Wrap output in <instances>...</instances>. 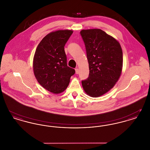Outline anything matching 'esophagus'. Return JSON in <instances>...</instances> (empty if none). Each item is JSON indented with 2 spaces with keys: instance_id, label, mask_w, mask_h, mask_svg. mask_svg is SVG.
Returning a JSON list of instances; mask_svg holds the SVG:
<instances>
[{
  "instance_id": "esophagus-1",
  "label": "esophagus",
  "mask_w": 150,
  "mask_h": 150,
  "mask_svg": "<svg viewBox=\"0 0 150 150\" xmlns=\"http://www.w3.org/2000/svg\"><path fill=\"white\" fill-rule=\"evenodd\" d=\"M75 73L76 74H78L79 73V69H78V68L75 69Z\"/></svg>"
}]
</instances>
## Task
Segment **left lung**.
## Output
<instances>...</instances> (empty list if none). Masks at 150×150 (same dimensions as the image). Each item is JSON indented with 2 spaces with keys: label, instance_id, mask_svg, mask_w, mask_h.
Here are the masks:
<instances>
[{
  "label": "left lung",
  "instance_id": "8db88e82",
  "mask_svg": "<svg viewBox=\"0 0 150 150\" xmlns=\"http://www.w3.org/2000/svg\"><path fill=\"white\" fill-rule=\"evenodd\" d=\"M86 46L89 74L81 81L88 95L100 97L114 86L121 75L122 51L114 38L98 29L80 31Z\"/></svg>",
  "mask_w": 150,
  "mask_h": 150
}]
</instances>
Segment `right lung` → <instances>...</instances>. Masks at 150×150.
<instances>
[{"instance_id": "add662e5", "label": "right lung", "mask_w": 150, "mask_h": 150, "mask_svg": "<svg viewBox=\"0 0 150 150\" xmlns=\"http://www.w3.org/2000/svg\"><path fill=\"white\" fill-rule=\"evenodd\" d=\"M73 31L62 30L52 32L38 44L33 59V70L38 83L55 94L62 93L69 86L75 71L67 66L65 44Z\"/></svg>"}]
</instances>
